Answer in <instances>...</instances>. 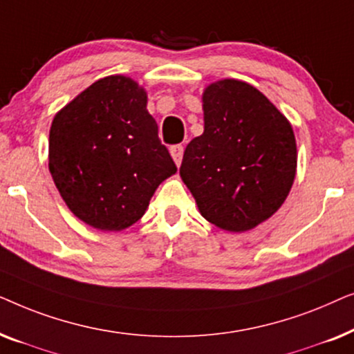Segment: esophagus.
I'll return each instance as SVG.
<instances>
[{
	"mask_svg": "<svg viewBox=\"0 0 354 354\" xmlns=\"http://www.w3.org/2000/svg\"><path fill=\"white\" fill-rule=\"evenodd\" d=\"M171 154H172L174 161H176L177 166H180L182 158H183V147H182V145H174V147H171Z\"/></svg>",
	"mask_w": 354,
	"mask_h": 354,
	"instance_id": "esophagus-1",
	"label": "esophagus"
}]
</instances>
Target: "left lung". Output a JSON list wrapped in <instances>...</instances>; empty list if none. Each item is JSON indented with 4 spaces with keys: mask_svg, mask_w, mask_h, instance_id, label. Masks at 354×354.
<instances>
[{
    "mask_svg": "<svg viewBox=\"0 0 354 354\" xmlns=\"http://www.w3.org/2000/svg\"><path fill=\"white\" fill-rule=\"evenodd\" d=\"M205 132L187 145L180 177L201 216L245 232L282 206L297 172L292 125L245 82L221 80L203 93Z\"/></svg>",
    "mask_w": 354,
    "mask_h": 354,
    "instance_id": "obj_1",
    "label": "left lung"
}]
</instances>
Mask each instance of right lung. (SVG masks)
<instances>
[{"label": "right lung", "instance_id": "1", "mask_svg": "<svg viewBox=\"0 0 354 354\" xmlns=\"http://www.w3.org/2000/svg\"><path fill=\"white\" fill-rule=\"evenodd\" d=\"M50 172L79 219L122 230L145 214L159 183L177 167L147 111L145 90L129 77L111 75L56 114Z\"/></svg>", "mask_w": 354, "mask_h": 354}]
</instances>
